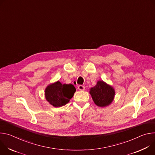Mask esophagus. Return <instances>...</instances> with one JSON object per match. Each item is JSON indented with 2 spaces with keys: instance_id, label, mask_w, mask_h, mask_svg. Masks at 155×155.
<instances>
[{
  "instance_id": "34e87169",
  "label": "esophagus",
  "mask_w": 155,
  "mask_h": 155,
  "mask_svg": "<svg viewBox=\"0 0 155 155\" xmlns=\"http://www.w3.org/2000/svg\"><path fill=\"white\" fill-rule=\"evenodd\" d=\"M78 89H79V91H84V90H85V87L84 86V85H78Z\"/></svg>"
}]
</instances>
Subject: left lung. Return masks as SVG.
<instances>
[{
    "mask_svg": "<svg viewBox=\"0 0 155 155\" xmlns=\"http://www.w3.org/2000/svg\"><path fill=\"white\" fill-rule=\"evenodd\" d=\"M89 93L94 104L100 107L109 106L114 100L115 91L111 85L104 81H98L94 87L90 89Z\"/></svg>",
    "mask_w": 155,
    "mask_h": 155,
    "instance_id": "obj_1",
    "label": "left lung"
}]
</instances>
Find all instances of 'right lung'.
Returning a JSON list of instances; mask_svg holds the SVG:
<instances>
[{"label":"right lung","instance_id":"right-lung-1","mask_svg":"<svg viewBox=\"0 0 155 155\" xmlns=\"http://www.w3.org/2000/svg\"><path fill=\"white\" fill-rule=\"evenodd\" d=\"M71 84H62L59 81L50 84L45 89V97L49 104L54 107H60L70 101L76 92Z\"/></svg>","mask_w":155,"mask_h":155}]
</instances>
